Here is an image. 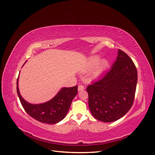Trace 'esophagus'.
Returning a JSON list of instances; mask_svg holds the SVG:
<instances>
[{
	"instance_id": "34e87169",
	"label": "esophagus",
	"mask_w": 155,
	"mask_h": 155,
	"mask_svg": "<svg viewBox=\"0 0 155 155\" xmlns=\"http://www.w3.org/2000/svg\"><path fill=\"white\" fill-rule=\"evenodd\" d=\"M85 89V87H84V86H83L82 85H79L78 86V91H83Z\"/></svg>"
}]
</instances>
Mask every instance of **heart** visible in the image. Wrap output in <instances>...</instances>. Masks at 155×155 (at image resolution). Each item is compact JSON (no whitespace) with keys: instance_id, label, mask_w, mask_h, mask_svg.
<instances>
[{"instance_id":"1","label":"heart","mask_w":155,"mask_h":155,"mask_svg":"<svg viewBox=\"0 0 155 155\" xmlns=\"http://www.w3.org/2000/svg\"><path fill=\"white\" fill-rule=\"evenodd\" d=\"M101 57L100 55H94L92 56L90 59L88 60V61L87 62L85 68L87 69H91L93 67H94L95 65L97 64V65L94 70V72L92 73V75L94 77H97L98 76H100L101 74H102L105 71V70L107 68L108 65H109V63H108L106 59H102L100 60Z\"/></svg>"}]
</instances>
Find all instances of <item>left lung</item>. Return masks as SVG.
I'll return each mask as SVG.
<instances>
[{"label": "left lung", "mask_w": 155, "mask_h": 155, "mask_svg": "<svg viewBox=\"0 0 155 155\" xmlns=\"http://www.w3.org/2000/svg\"><path fill=\"white\" fill-rule=\"evenodd\" d=\"M137 79V70L132 59L118 50L110 69L87 88L93 116L107 123L123 117L133 104Z\"/></svg>", "instance_id": "left-lung-1"}]
</instances>
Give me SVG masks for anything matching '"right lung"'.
Instances as JSON below:
<instances>
[{
	"instance_id": "right-lung-1",
	"label": "right lung",
	"mask_w": 155,
	"mask_h": 155,
	"mask_svg": "<svg viewBox=\"0 0 155 155\" xmlns=\"http://www.w3.org/2000/svg\"><path fill=\"white\" fill-rule=\"evenodd\" d=\"M18 81V77L17 80V92L24 109L32 118L45 124H55L64 119L72 100L78 94V86L64 87L50 101L41 104H31L26 101L20 94Z\"/></svg>"
}]
</instances>
